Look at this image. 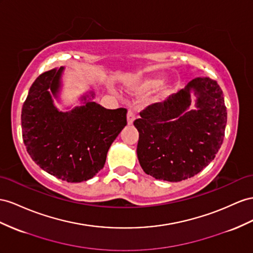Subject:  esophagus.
Returning <instances> with one entry per match:
<instances>
[{
    "mask_svg": "<svg viewBox=\"0 0 253 253\" xmlns=\"http://www.w3.org/2000/svg\"><path fill=\"white\" fill-rule=\"evenodd\" d=\"M126 118H127V124L128 125H132L133 122H134V120L136 119V114L134 113V111L128 110L127 115H126Z\"/></svg>",
    "mask_w": 253,
    "mask_h": 253,
    "instance_id": "esophagus-1",
    "label": "esophagus"
}]
</instances>
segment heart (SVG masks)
Returning <instances> with one entry per match:
<instances>
[{
	"mask_svg": "<svg viewBox=\"0 0 253 253\" xmlns=\"http://www.w3.org/2000/svg\"><path fill=\"white\" fill-rule=\"evenodd\" d=\"M164 83V79L163 77H152V78H149L148 80H146L143 82V84L141 85L140 89L143 91H151L155 88L160 87L162 84Z\"/></svg>",
	"mask_w": 253,
	"mask_h": 253,
	"instance_id": "b5f03b06",
	"label": "heart"
}]
</instances>
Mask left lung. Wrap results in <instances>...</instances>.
I'll list each match as a JSON object with an SVG mask.
<instances>
[{
  "label": "left lung",
  "instance_id": "1",
  "mask_svg": "<svg viewBox=\"0 0 253 253\" xmlns=\"http://www.w3.org/2000/svg\"><path fill=\"white\" fill-rule=\"evenodd\" d=\"M198 97L188 111L190 90ZM134 121L139 132L137 158L155 179L180 182L199 173L220 149L227 125V107L217 82L196 78L163 102L147 106Z\"/></svg>",
  "mask_w": 253,
  "mask_h": 253
}]
</instances>
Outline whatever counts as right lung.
<instances>
[{"mask_svg": "<svg viewBox=\"0 0 253 253\" xmlns=\"http://www.w3.org/2000/svg\"><path fill=\"white\" fill-rule=\"evenodd\" d=\"M63 70L45 71L31 86L22 107V137L27 153L40 168L78 183L103 168L108 149L126 126L127 111L106 110L83 97L84 105L59 112L52 95H57Z\"/></svg>", "mask_w": 253, "mask_h": 253, "instance_id": "right-lung-1", "label": "right lung"}]
</instances>
